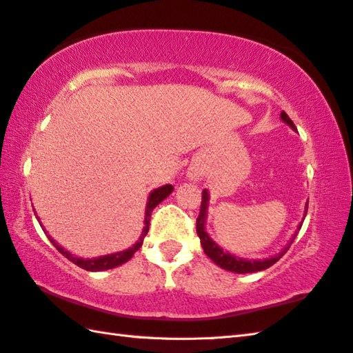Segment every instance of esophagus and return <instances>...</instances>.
Masks as SVG:
<instances>
[{"instance_id": "obj_1", "label": "esophagus", "mask_w": 353, "mask_h": 353, "mask_svg": "<svg viewBox=\"0 0 353 353\" xmlns=\"http://www.w3.org/2000/svg\"><path fill=\"white\" fill-rule=\"evenodd\" d=\"M202 176V171H200V168H191L190 170V177L194 179V181H197V179Z\"/></svg>"}]
</instances>
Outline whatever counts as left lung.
I'll return each mask as SVG.
<instances>
[{"instance_id": "1", "label": "left lung", "mask_w": 353, "mask_h": 353, "mask_svg": "<svg viewBox=\"0 0 353 353\" xmlns=\"http://www.w3.org/2000/svg\"><path fill=\"white\" fill-rule=\"evenodd\" d=\"M281 119L285 121L288 125H291L295 130L294 122L291 121V117H289L285 112H281ZM208 191L203 190L202 192V203H200V212H199V217H197V222H196V228H197V236L200 237V243H202V248L205 254L208 255V257L216 263L217 266L226 269V271H231V272H237V274H250V272H257V271H263V269L271 268L274 263H277V261L285 255V252L289 250V246L294 241V239L296 237V234L292 237L291 243L288 245V248H285L280 254L275 255V257L271 259H265V260H246V259H239L236 255H231L230 252H225L222 248L219 245L214 243L211 240V237L206 234L205 231V220H206V206H208ZM303 222L300 223L299 230L301 228Z\"/></svg>"}]
</instances>
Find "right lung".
<instances>
[{
    "mask_svg": "<svg viewBox=\"0 0 353 353\" xmlns=\"http://www.w3.org/2000/svg\"><path fill=\"white\" fill-rule=\"evenodd\" d=\"M172 191V186L171 185H165V186H161V188L154 190L153 192H151L150 197H148V203H147V210H145V226H143V231L141 234V239L137 240V243L130 248V250L127 251H122V252H116V254H110V255H103V257H99V259H88V260H84V259H78V257H73V255L65 251L64 248H61L58 243H54V241L50 239V241L53 243V246L57 248V250L64 255V257H67L70 261H73V263L76 266H79L82 269H85V271H105V269H112V268H116V266H121L123 263H127V261L133 257L134 252L139 250V248L142 246L143 243V237L147 236V232L150 230V217H151V211H153L156 206L162 202L163 199H167ZM38 219V217H37Z\"/></svg>",
    "mask_w": 353,
    "mask_h": 353,
    "instance_id": "add662e5",
    "label": "right lung"
}]
</instances>
